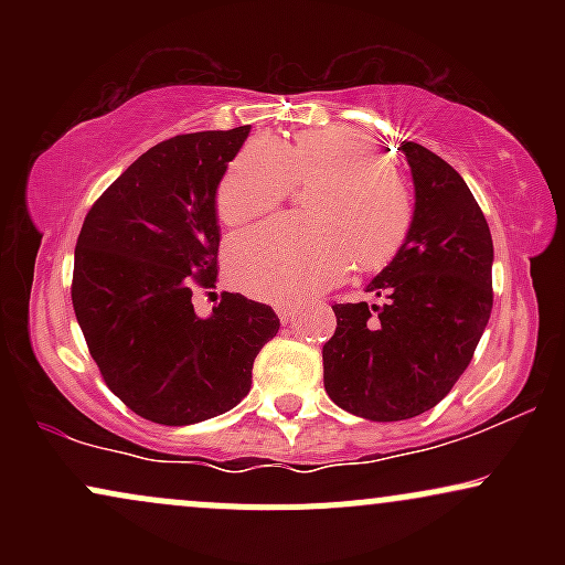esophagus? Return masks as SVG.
Masks as SVG:
<instances>
[{
    "label": "esophagus",
    "instance_id": "1",
    "mask_svg": "<svg viewBox=\"0 0 565 565\" xmlns=\"http://www.w3.org/2000/svg\"><path fill=\"white\" fill-rule=\"evenodd\" d=\"M278 319H281V323H291L297 319V310L295 308H287V305H278Z\"/></svg>",
    "mask_w": 565,
    "mask_h": 565
}]
</instances>
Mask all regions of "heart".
I'll use <instances>...</instances> for the list:
<instances>
[{"label":"heart","instance_id":"b5f03b06","mask_svg":"<svg viewBox=\"0 0 565 565\" xmlns=\"http://www.w3.org/2000/svg\"><path fill=\"white\" fill-rule=\"evenodd\" d=\"M310 220H270L238 233L228 270L238 287L274 302H300L348 276L353 263L380 268L406 244L412 191L364 129H302L291 142L255 135L231 161L217 191L225 225L274 210L291 180L310 183Z\"/></svg>","mask_w":565,"mask_h":565}]
</instances>
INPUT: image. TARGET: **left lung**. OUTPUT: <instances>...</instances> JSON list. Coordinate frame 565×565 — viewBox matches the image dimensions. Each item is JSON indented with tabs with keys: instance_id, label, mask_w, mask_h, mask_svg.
Segmentation results:
<instances>
[{
	"instance_id": "obj_1",
	"label": "left lung",
	"mask_w": 565,
	"mask_h": 565,
	"mask_svg": "<svg viewBox=\"0 0 565 565\" xmlns=\"http://www.w3.org/2000/svg\"><path fill=\"white\" fill-rule=\"evenodd\" d=\"M414 183L406 244L366 291L382 305H332L323 387L355 417L398 423L451 391L491 313L489 223L462 174L419 142H401Z\"/></svg>"
}]
</instances>
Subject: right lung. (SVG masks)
I'll list each match as a JSON object with an SVG mask.
<instances>
[{"instance_id": "obj_1", "label": "right lung", "mask_w": 565, "mask_h": 565, "mask_svg": "<svg viewBox=\"0 0 565 565\" xmlns=\"http://www.w3.org/2000/svg\"><path fill=\"white\" fill-rule=\"evenodd\" d=\"M249 127L178 135L135 159L84 217L74 313L103 380L140 417L196 425L242 404L278 316L225 291L210 316L193 289L217 281V188Z\"/></svg>"}]
</instances>
